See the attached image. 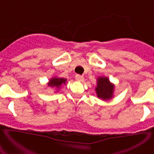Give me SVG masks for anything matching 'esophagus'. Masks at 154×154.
Wrapping results in <instances>:
<instances>
[{"mask_svg":"<svg viewBox=\"0 0 154 154\" xmlns=\"http://www.w3.org/2000/svg\"><path fill=\"white\" fill-rule=\"evenodd\" d=\"M75 79L77 80V81L82 82L84 80V77H83V75H76Z\"/></svg>","mask_w":154,"mask_h":154,"instance_id":"34e87169","label":"esophagus"}]
</instances>
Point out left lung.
Segmentation results:
<instances>
[{"label": "left lung", "instance_id": "obj_1", "mask_svg": "<svg viewBox=\"0 0 154 154\" xmlns=\"http://www.w3.org/2000/svg\"><path fill=\"white\" fill-rule=\"evenodd\" d=\"M114 85L110 83L109 80L106 77H99L98 79L96 94L99 98L106 100L112 98L113 92Z\"/></svg>", "mask_w": 154, "mask_h": 154}]
</instances>
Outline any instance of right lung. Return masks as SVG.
Here are the masks:
<instances>
[{"label": "right lung", "mask_w": 154, "mask_h": 154, "mask_svg": "<svg viewBox=\"0 0 154 154\" xmlns=\"http://www.w3.org/2000/svg\"><path fill=\"white\" fill-rule=\"evenodd\" d=\"M65 82H66V79H65L53 78L50 80L49 83H48V86L56 87V88H58V87L61 86L62 84H65Z\"/></svg>", "instance_id": "obj_1"}]
</instances>
